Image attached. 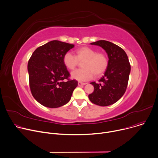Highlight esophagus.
Here are the masks:
<instances>
[{
  "instance_id": "1",
  "label": "esophagus",
  "mask_w": 158,
  "mask_h": 158,
  "mask_svg": "<svg viewBox=\"0 0 158 158\" xmlns=\"http://www.w3.org/2000/svg\"><path fill=\"white\" fill-rule=\"evenodd\" d=\"M87 84V83H83V82H81V81H79L78 82V86H81V85H86Z\"/></svg>"
}]
</instances>
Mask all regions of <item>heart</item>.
Segmentation results:
<instances>
[{"label": "heart", "mask_w": 158, "mask_h": 158, "mask_svg": "<svg viewBox=\"0 0 158 158\" xmlns=\"http://www.w3.org/2000/svg\"><path fill=\"white\" fill-rule=\"evenodd\" d=\"M63 64L67 69H75L79 62L83 60L81 64L83 68L77 69L71 73L72 78L77 81H83L90 80L93 75L99 77L103 75L108 66L107 55L103 52L97 51L88 46H82L75 51V55L69 52L64 54Z\"/></svg>", "instance_id": "obj_1"}]
</instances>
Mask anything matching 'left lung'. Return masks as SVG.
<instances>
[{
  "mask_svg": "<svg viewBox=\"0 0 158 158\" xmlns=\"http://www.w3.org/2000/svg\"><path fill=\"white\" fill-rule=\"evenodd\" d=\"M92 45L99 46L108 55V66L98 83L91 82L94 90L89 95L92 103L106 106L118 101L125 93L131 66L124 50L114 43L105 40L91 43Z\"/></svg>",
  "mask_w": 158,
  "mask_h": 158,
  "instance_id": "1",
  "label": "left lung"
}]
</instances>
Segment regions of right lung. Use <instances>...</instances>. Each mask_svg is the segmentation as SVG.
Listing matches in <instances>:
<instances>
[{
	"label": "right lung",
	"mask_w": 158,
	"mask_h": 158,
	"mask_svg": "<svg viewBox=\"0 0 158 158\" xmlns=\"http://www.w3.org/2000/svg\"><path fill=\"white\" fill-rule=\"evenodd\" d=\"M75 44L57 40L42 45L33 52L28 62L29 85L34 99L44 106L55 108L69 101L78 81L69 80L63 64L64 54Z\"/></svg>",
	"instance_id": "right-lung-1"
}]
</instances>
